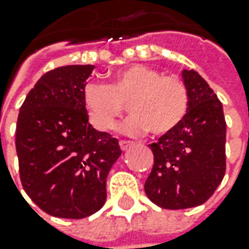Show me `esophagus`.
<instances>
[{"instance_id":"obj_1","label":"esophagus","mask_w":249,"mask_h":249,"mask_svg":"<svg viewBox=\"0 0 249 249\" xmlns=\"http://www.w3.org/2000/svg\"><path fill=\"white\" fill-rule=\"evenodd\" d=\"M133 142L131 141H120V147L121 150H128L129 147H132Z\"/></svg>"}]
</instances>
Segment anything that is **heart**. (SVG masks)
<instances>
[{
  "mask_svg": "<svg viewBox=\"0 0 249 249\" xmlns=\"http://www.w3.org/2000/svg\"><path fill=\"white\" fill-rule=\"evenodd\" d=\"M82 103L90 124L98 131H110L123 116L125 105L132 113L124 132L165 135L182 124L189 110V92L176 75L144 65H132L113 74L108 84L89 82L82 90Z\"/></svg>",
  "mask_w": 249,
  "mask_h": 249,
  "instance_id": "obj_1",
  "label": "heart"
}]
</instances>
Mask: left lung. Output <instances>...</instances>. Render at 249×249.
<instances>
[{"label": "left lung", "instance_id": "left-lung-1", "mask_svg": "<svg viewBox=\"0 0 249 249\" xmlns=\"http://www.w3.org/2000/svg\"><path fill=\"white\" fill-rule=\"evenodd\" d=\"M189 110L182 124L150 146L154 164L146 196L165 210L201 205L226 172V121L218 96L200 74L182 71Z\"/></svg>", "mask_w": 249, "mask_h": 249}]
</instances>
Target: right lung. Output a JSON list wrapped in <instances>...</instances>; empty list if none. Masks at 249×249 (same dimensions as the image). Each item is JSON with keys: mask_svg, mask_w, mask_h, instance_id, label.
Masks as SVG:
<instances>
[{"mask_svg": "<svg viewBox=\"0 0 249 249\" xmlns=\"http://www.w3.org/2000/svg\"><path fill=\"white\" fill-rule=\"evenodd\" d=\"M92 65L45 73L23 102L16 153L23 189L56 218L82 219L106 201V179L121 156L118 141L88 123L82 90Z\"/></svg>", "mask_w": 249, "mask_h": 249, "instance_id": "add662e5", "label": "right lung"}]
</instances>
